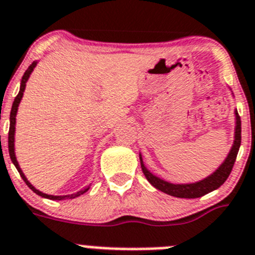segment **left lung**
Wrapping results in <instances>:
<instances>
[{"instance_id":"1","label":"left lung","mask_w":255,"mask_h":255,"mask_svg":"<svg viewBox=\"0 0 255 255\" xmlns=\"http://www.w3.org/2000/svg\"><path fill=\"white\" fill-rule=\"evenodd\" d=\"M241 145V121L240 117H239V113L236 111V132H235V142H233V146L231 149L228 157L226 158V160L223 162V164L218 168L213 175H210L209 177H206L205 180H201L198 183L193 184H171L167 181L162 180L159 177L154 176L153 174H150L149 171L146 170V167L142 163V159H141V168H142V172H144L145 177L147 179V181L155 187L157 189H159L160 192L163 193H167L170 196L179 197V198H198V197H202L205 194L210 193L213 190L218 189L220 185H223L224 181L228 179L231 171L233 168V164L236 162L237 153H239V149H240Z\"/></svg>"}]
</instances>
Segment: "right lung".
Returning <instances> with one entry per match:
<instances>
[{"label":"right lung","mask_w":255,"mask_h":255,"mask_svg":"<svg viewBox=\"0 0 255 255\" xmlns=\"http://www.w3.org/2000/svg\"><path fill=\"white\" fill-rule=\"evenodd\" d=\"M36 63L37 62H33L31 66H29L28 68H27V71L24 72V75H23L22 78V83H20V89H19V93L18 96L15 97L14 102H12V108H11V113H10V128H8V154H10V158H11V162L14 163V166L16 167V170H18V172L20 174V176H22V179L24 180V183L28 185L29 188H31L33 192H35L36 194H38V196L41 197H45V198H49V200H66V198H75V197L80 196V194L85 193L88 189H89V187L85 188L84 190H80V192H78L76 194H71V196H50V194H45L42 193V192H40V190L36 189L33 185H32L31 183H29L28 180H27V177L24 176V174H23V171L20 170V167H19L18 164V160H16V158H15V153H14V133H15V117H16V111H18V106L19 104H20V100H22L23 97V92H24L25 89V83H27V80H28L29 75H31V72L33 71V68L36 67Z\"/></svg>","instance_id":"add662e5"}]
</instances>
